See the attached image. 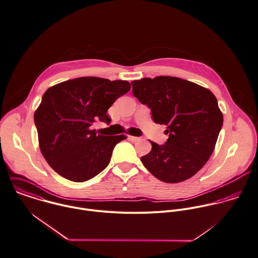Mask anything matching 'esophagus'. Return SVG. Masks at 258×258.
I'll return each mask as SVG.
<instances>
[{
    "label": "esophagus",
    "instance_id": "esophagus-1",
    "mask_svg": "<svg viewBox=\"0 0 258 258\" xmlns=\"http://www.w3.org/2000/svg\"><path fill=\"white\" fill-rule=\"evenodd\" d=\"M127 139H128V141H131V142H133V143H137V142H139L141 139L140 138H138V137H134V136H128L127 137Z\"/></svg>",
    "mask_w": 258,
    "mask_h": 258
}]
</instances>
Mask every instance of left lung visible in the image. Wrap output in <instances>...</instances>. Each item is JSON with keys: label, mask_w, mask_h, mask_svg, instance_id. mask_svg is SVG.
Wrapping results in <instances>:
<instances>
[{"label": "left lung", "mask_w": 258, "mask_h": 258, "mask_svg": "<svg viewBox=\"0 0 258 258\" xmlns=\"http://www.w3.org/2000/svg\"><path fill=\"white\" fill-rule=\"evenodd\" d=\"M133 94L152 110L155 123L165 124L164 145L152 143L142 156L156 178L177 183L194 176L212 154L223 122L214 95L195 83L174 78H145L132 82Z\"/></svg>", "instance_id": "1"}]
</instances>
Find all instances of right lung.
Masks as SVG:
<instances>
[{"mask_svg":"<svg viewBox=\"0 0 258 258\" xmlns=\"http://www.w3.org/2000/svg\"><path fill=\"white\" fill-rule=\"evenodd\" d=\"M130 89L126 81L84 77L46 91L34 118L41 152L56 173L83 182L108 165L115 145L126 137L97 135L91 125L109 124L107 109Z\"/></svg>","mask_w":258,"mask_h":258,"instance_id":"right-lung-1","label":"right lung"}]
</instances>
